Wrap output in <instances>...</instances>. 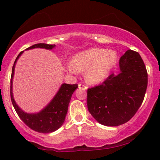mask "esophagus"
<instances>
[{"mask_svg": "<svg viewBox=\"0 0 160 160\" xmlns=\"http://www.w3.org/2000/svg\"><path fill=\"white\" fill-rule=\"evenodd\" d=\"M78 87L80 89H82V90H86L87 89V86L82 83H79L78 84Z\"/></svg>", "mask_w": 160, "mask_h": 160, "instance_id": "esophagus-1", "label": "esophagus"}]
</instances>
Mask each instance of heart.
<instances>
[{
    "mask_svg": "<svg viewBox=\"0 0 160 160\" xmlns=\"http://www.w3.org/2000/svg\"><path fill=\"white\" fill-rule=\"evenodd\" d=\"M117 61V55L114 51L92 48L74 55L68 69L72 73L86 71V81L97 84L108 78Z\"/></svg>",
    "mask_w": 160,
    "mask_h": 160,
    "instance_id": "b5f03b06",
    "label": "heart"
}]
</instances>
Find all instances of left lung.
<instances>
[{"mask_svg": "<svg viewBox=\"0 0 160 160\" xmlns=\"http://www.w3.org/2000/svg\"><path fill=\"white\" fill-rule=\"evenodd\" d=\"M120 73L87 90V108L99 123L117 126L136 113L148 87V72L139 53L128 49L120 59Z\"/></svg>", "mask_w": 160, "mask_h": 160, "instance_id": "left-lung-1", "label": "left lung"}]
</instances>
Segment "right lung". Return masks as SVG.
Segmentation results:
<instances>
[{
    "mask_svg": "<svg viewBox=\"0 0 160 160\" xmlns=\"http://www.w3.org/2000/svg\"><path fill=\"white\" fill-rule=\"evenodd\" d=\"M56 47L55 44H47V43H37L26 49H31L34 48H43L52 49ZM23 51L16 57L14 65L12 68V74L10 79V98L12 105L17 113L19 118L25 122L26 126L34 131L40 133H49L55 132L61 127L65 120L66 114L68 113V108L71 96L75 89L78 87V84L63 83L60 87L57 94L44 109L38 113H27L19 108L14 101L12 95V78H13L14 69L16 61L21 56Z\"/></svg>",
    "mask_w": 160,
    "mask_h": 160,
    "instance_id": "add662e5",
    "label": "right lung"
}]
</instances>
